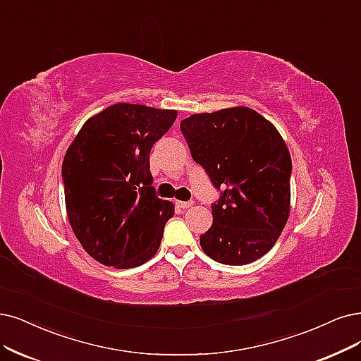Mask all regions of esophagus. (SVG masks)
I'll return each mask as SVG.
<instances>
[{
	"label": "esophagus",
	"mask_w": 361,
	"mask_h": 361,
	"mask_svg": "<svg viewBox=\"0 0 361 361\" xmlns=\"http://www.w3.org/2000/svg\"><path fill=\"white\" fill-rule=\"evenodd\" d=\"M176 205L178 208H181V209H188V208H190L193 205V201H177Z\"/></svg>",
	"instance_id": "esophagus-1"
}]
</instances>
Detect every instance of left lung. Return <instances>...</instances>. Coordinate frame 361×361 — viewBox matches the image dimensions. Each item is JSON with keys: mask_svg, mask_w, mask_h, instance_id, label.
I'll return each instance as SVG.
<instances>
[{"mask_svg": "<svg viewBox=\"0 0 361 361\" xmlns=\"http://www.w3.org/2000/svg\"><path fill=\"white\" fill-rule=\"evenodd\" d=\"M192 157L217 190L212 224L201 235L205 255L223 264L264 256L290 214L291 157L276 128L248 106L184 118Z\"/></svg>", "mask_w": 361, "mask_h": 361, "instance_id": "left-lung-1", "label": "left lung"}]
</instances>
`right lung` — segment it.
<instances>
[{"instance_id":"1","label":"right lung","mask_w":361,"mask_h":361,"mask_svg":"<svg viewBox=\"0 0 361 361\" xmlns=\"http://www.w3.org/2000/svg\"><path fill=\"white\" fill-rule=\"evenodd\" d=\"M176 118V110L114 104L90 117L66 150V214L97 262L137 268L159 250L173 204L159 199L152 185L150 152Z\"/></svg>"}]
</instances>
